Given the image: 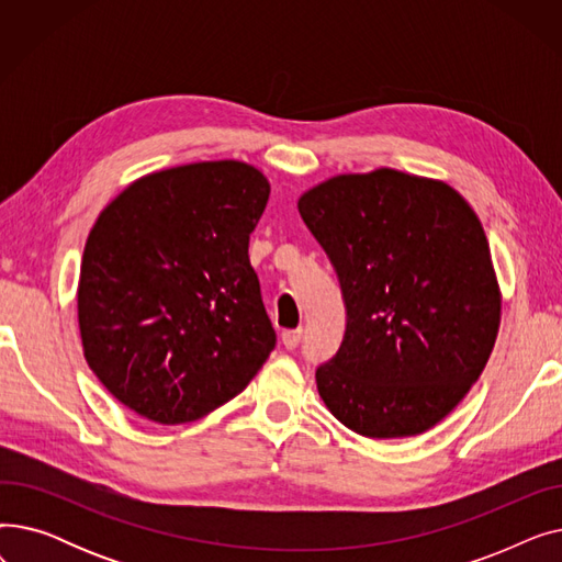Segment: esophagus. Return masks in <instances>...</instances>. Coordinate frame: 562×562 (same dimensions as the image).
<instances>
[{
	"instance_id": "obj_1",
	"label": "esophagus",
	"mask_w": 562,
	"mask_h": 562,
	"mask_svg": "<svg viewBox=\"0 0 562 562\" xmlns=\"http://www.w3.org/2000/svg\"><path fill=\"white\" fill-rule=\"evenodd\" d=\"M301 339H303V328H296V330H284V333H282V344H284V348H289V350L299 348Z\"/></svg>"
}]
</instances>
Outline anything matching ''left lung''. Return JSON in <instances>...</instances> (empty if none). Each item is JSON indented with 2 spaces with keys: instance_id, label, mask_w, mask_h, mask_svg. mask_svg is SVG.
I'll list each match as a JSON object with an SVG mask.
<instances>
[{
  "instance_id": "1",
  "label": "left lung",
  "mask_w": 562,
  "mask_h": 562,
  "mask_svg": "<svg viewBox=\"0 0 562 562\" xmlns=\"http://www.w3.org/2000/svg\"><path fill=\"white\" fill-rule=\"evenodd\" d=\"M346 305L316 387L352 432L392 439L445 419L483 373L501 293L487 236L445 182L380 168L337 175L299 200Z\"/></svg>"
}]
</instances>
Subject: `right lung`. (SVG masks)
I'll return each mask as SVG.
<instances>
[{
  "mask_svg": "<svg viewBox=\"0 0 562 562\" xmlns=\"http://www.w3.org/2000/svg\"><path fill=\"white\" fill-rule=\"evenodd\" d=\"M269 193L244 161H200L140 177L98 216L77 289L83 358L140 417L210 415L271 356L248 257Z\"/></svg>",
  "mask_w": 562,
  "mask_h": 562,
  "instance_id": "obj_1",
  "label": "right lung"
}]
</instances>
